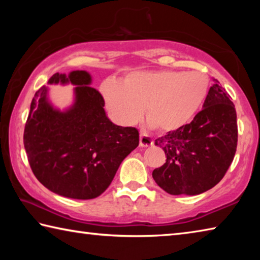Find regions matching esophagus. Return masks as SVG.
<instances>
[{
	"instance_id": "obj_1",
	"label": "esophagus",
	"mask_w": 260,
	"mask_h": 260,
	"mask_svg": "<svg viewBox=\"0 0 260 260\" xmlns=\"http://www.w3.org/2000/svg\"><path fill=\"white\" fill-rule=\"evenodd\" d=\"M153 144V140L148 136L146 133L140 134V147L146 148V147H151Z\"/></svg>"
}]
</instances>
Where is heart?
I'll list each match as a JSON object with an SVG mask.
<instances>
[{"mask_svg": "<svg viewBox=\"0 0 260 260\" xmlns=\"http://www.w3.org/2000/svg\"><path fill=\"white\" fill-rule=\"evenodd\" d=\"M209 78L201 71H147L127 76L119 85H102L107 107L122 124L144 119L160 133L175 132L191 121L208 94Z\"/></svg>", "mask_w": 260, "mask_h": 260, "instance_id": "1", "label": "heart"}]
</instances>
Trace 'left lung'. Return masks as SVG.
<instances>
[{"label": "left lung", "instance_id": "obj_1", "mask_svg": "<svg viewBox=\"0 0 260 260\" xmlns=\"http://www.w3.org/2000/svg\"><path fill=\"white\" fill-rule=\"evenodd\" d=\"M190 124L156 139L166 161L152 178L171 195H199L220 182L237 147L236 110L217 79Z\"/></svg>", "mask_w": 260, "mask_h": 260}]
</instances>
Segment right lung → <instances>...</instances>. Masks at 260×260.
<instances>
[{"instance_id":"right-lung-1","label":"right lung","mask_w":260,"mask_h":260,"mask_svg":"<svg viewBox=\"0 0 260 260\" xmlns=\"http://www.w3.org/2000/svg\"><path fill=\"white\" fill-rule=\"evenodd\" d=\"M86 71L55 73L49 83L76 85V103L67 112L47 102L41 87L30 103L24 129V147L30 169L52 192L91 200L105 191L118 167L139 146L135 127L112 124L105 116L104 99L90 87Z\"/></svg>"}]
</instances>
